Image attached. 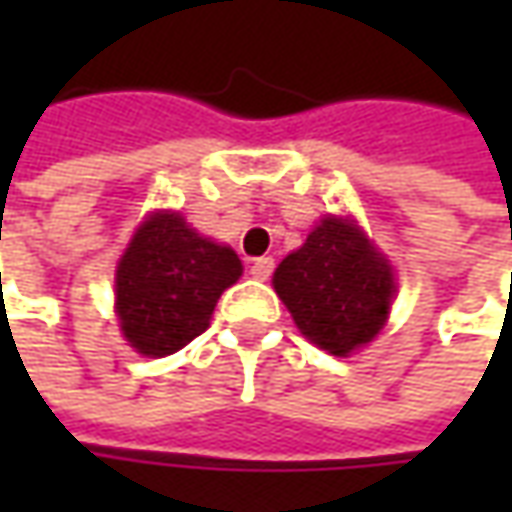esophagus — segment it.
<instances>
[{
	"mask_svg": "<svg viewBox=\"0 0 512 512\" xmlns=\"http://www.w3.org/2000/svg\"><path fill=\"white\" fill-rule=\"evenodd\" d=\"M250 273H253V279H270V273H273V259L270 256H262V259H253V265H250Z\"/></svg>",
	"mask_w": 512,
	"mask_h": 512,
	"instance_id": "1",
	"label": "esophagus"
}]
</instances>
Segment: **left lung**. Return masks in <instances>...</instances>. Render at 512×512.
Returning <instances> with one entry per match:
<instances>
[{
  "label": "left lung",
  "mask_w": 512,
  "mask_h": 512,
  "mask_svg": "<svg viewBox=\"0 0 512 512\" xmlns=\"http://www.w3.org/2000/svg\"><path fill=\"white\" fill-rule=\"evenodd\" d=\"M273 287L302 336L333 356H350L379 336L396 276L353 219L325 216L276 267Z\"/></svg>",
  "instance_id": "8db88e82"
}]
</instances>
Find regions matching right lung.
<instances>
[{"label":"right lung","mask_w":512,"mask_h":512,"mask_svg":"<svg viewBox=\"0 0 512 512\" xmlns=\"http://www.w3.org/2000/svg\"><path fill=\"white\" fill-rule=\"evenodd\" d=\"M239 276L233 247L199 236L182 213H150L116 265L122 336L150 359L182 350L205 333L219 296Z\"/></svg>","instance_id":"1"}]
</instances>
